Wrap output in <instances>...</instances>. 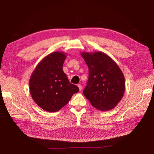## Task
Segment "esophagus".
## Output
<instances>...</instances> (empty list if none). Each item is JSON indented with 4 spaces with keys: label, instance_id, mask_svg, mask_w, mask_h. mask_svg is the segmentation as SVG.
Returning <instances> with one entry per match:
<instances>
[{
    "label": "esophagus",
    "instance_id": "obj_1",
    "mask_svg": "<svg viewBox=\"0 0 154 154\" xmlns=\"http://www.w3.org/2000/svg\"><path fill=\"white\" fill-rule=\"evenodd\" d=\"M77 86H78V87H79V91H82V85H81V84H78Z\"/></svg>",
    "mask_w": 154,
    "mask_h": 154
}]
</instances>
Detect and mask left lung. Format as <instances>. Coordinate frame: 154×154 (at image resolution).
<instances>
[{
    "label": "left lung",
    "mask_w": 154,
    "mask_h": 154,
    "mask_svg": "<svg viewBox=\"0 0 154 154\" xmlns=\"http://www.w3.org/2000/svg\"><path fill=\"white\" fill-rule=\"evenodd\" d=\"M88 68V79L83 91L92 106L101 111L114 109L122 99L125 78L118 65L102 52H82Z\"/></svg>",
    "instance_id": "left-lung-1"
}]
</instances>
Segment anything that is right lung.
<instances>
[{
    "mask_svg": "<svg viewBox=\"0 0 154 154\" xmlns=\"http://www.w3.org/2000/svg\"><path fill=\"white\" fill-rule=\"evenodd\" d=\"M67 57L62 52H54L40 61L29 80L30 92L34 102L43 110L55 112L69 102L79 87L69 81L63 71Z\"/></svg>",
    "mask_w": 154,
    "mask_h": 154,
    "instance_id": "right-lung-1",
    "label": "right lung"
}]
</instances>
